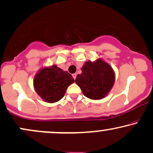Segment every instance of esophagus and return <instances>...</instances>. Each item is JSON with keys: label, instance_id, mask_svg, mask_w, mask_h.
I'll return each mask as SVG.
<instances>
[{"label": "esophagus", "instance_id": "1", "mask_svg": "<svg viewBox=\"0 0 153 153\" xmlns=\"http://www.w3.org/2000/svg\"><path fill=\"white\" fill-rule=\"evenodd\" d=\"M72 75H73V78H74V80H75V78H76V76H77L76 73H74V74H73Z\"/></svg>", "mask_w": 153, "mask_h": 153}]
</instances>
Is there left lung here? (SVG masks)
<instances>
[{"label": "left lung", "instance_id": "1", "mask_svg": "<svg viewBox=\"0 0 153 153\" xmlns=\"http://www.w3.org/2000/svg\"><path fill=\"white\" fill-rule=\"evenodd\" d=\"M82 73L77 75L75 83L90 99L101 100L109 94L114 85L116 75L112 67L101 58L84 63Z\"/></svg>", "mask_w": 153, "mask_h": 153}]
</instances>
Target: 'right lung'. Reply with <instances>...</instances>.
<instances>
[{
    "label": "right lung",
    "instance_id": "obj_1",
    "mask_svg": "<svg viewBox=\"0 0 153 153\" xmlns=\"http://www.w3.org/2000/svg\"><path fill=\"white\" fill-rule=\"evenodd\" d=\"M74 81L68 72L53 65L44 66L39 70L33 80V85L44 101L52 103L62 99L67 88Z\"/></svg>",
    "mask_w": 153,
    "mask_h": 153
}]
</instances>
